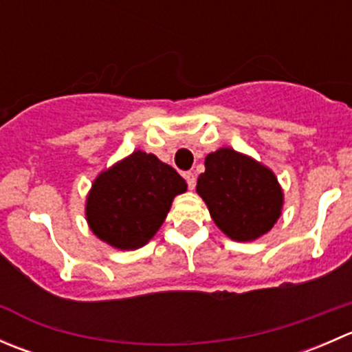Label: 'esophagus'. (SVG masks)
<instances>
[{
  "label": "esophagus",
  "mask_w": 352,
  "mask_h": 352,
  "mask_svg": "<svg viewBox=\"0 0 352 352\" xmlns=\"http://www.w3.org/2000/svg\"><path fill=\"white\" fill-rule=\"evenodd\" d=\"M184 179H186L187 187H189L190 190H192L194 187H196V175H194L192 172H186V173H184Z\"/></svg>",
  "instance_id": "obj_1"
}]
</instances>
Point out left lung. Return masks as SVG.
Masks as SVG:
<instances>
[{
  "label": "left lung",
  "instance_id": "obj_1",
  "mask_svg": "<svg viewBox=\"0 0 352 352\" xmlns=\"http://www.w3.org/2000/svg\"><path fill=\"white\" fill-rule=\"evenodd\" d=\"M204 165L196 189L230 239L250 242L274 226L281 214L283 190L271 170L232 148L209 153Z\"/></svg>",
  "mask_w": 352,
  "mask_h": 352
}]
</instances>
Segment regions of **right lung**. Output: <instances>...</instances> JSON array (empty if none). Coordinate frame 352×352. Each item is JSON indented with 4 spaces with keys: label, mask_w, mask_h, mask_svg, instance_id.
<instances>
[{
    "label": "right lung",
    "mask_w": 352,
    "mask_h": 352,
    "mask_svg": "<svg viewBox=\"0 0 352 352\" xmlns=\"http://www.w3.org/2000/svg\"><path fill=\"white\" fill-rule=\"evenodd\" d=\"M187 184L155 155L134 151L100 173L87 199V219L100 240L120 250L143 247L158 232Z\"/></svg>",
    "instance_id": "1"
}]
</instances>
